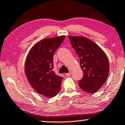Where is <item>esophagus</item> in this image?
I'll return each instance as SVG.
<instances>
[{
    "mask_svg": "<svg viewBox=\"0 0 125 125\" xmlns=\"http://www.w3.org/2000/svg\"><path fill=\"white\" fill-rule=\"evenodd\" d=\"M70 75H71V72H69V73H66V75L68 76V77H69V76H70Z\"/></svg>",
    "mask_w": 125,
    "mask_h": 125,
    "instance_id": "obj_1",
    "label": "esophagus"
}]
</instances>
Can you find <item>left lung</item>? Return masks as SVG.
Listing matches in <instances>:
<instances>
[{"mask_svg": "<svg viewBox=\"0 0 125 125\" xmlns=\"http://www.w3.org/2000/svg\"><path fill=\"white\" fill-rule=\"evenodd\" d=\"M72 46L80 59L83 72L82 78L78 81L83 91L95 93L106 80L109 74V61L105 52L89 39L82 37L69 36Z\"/></svg>", "mask_w": 125, "mask_h": 125, "instance_id": "8db88e82", "label": "left lung"}]
</instances>
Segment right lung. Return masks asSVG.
<instances>
[{
  "instance_id": "obj_1",
  "label": "right lung",
  "mask_w": 125,
  "mask_h": 125,
  "mask_svg": "<svg viewBox=\"0 0 125 125\" xmlns=\"http://www.w3.org/2000/svg\"><path fill=\"white\" fill-rule=\"evenodd\" d=\"M65 36L44 39L34 45L25 61V74L32 87L48 97L55 96L60 90L62 77L53 71V56Z\"/></svg>"
}]
</instances>
